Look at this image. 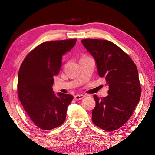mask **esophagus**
Instances as JSON below:
<instances>
[{
  "label": "esophagus",
  "mask_w": 155,
  "mask_h": 155,
  "mask_svg": "<svg viewBox=\"0 0 155 155\" xmlns=\"http://www.w3.org/2000/svg\"><path fill=\"white\" fill-rule=\"evenodd\" d=\"M84 98V96L83 94H77L76 96H74V99L78 101V100H81L83 98Z\"/></svg>",
  "instance_id": "34e87169"
}]
</instances>
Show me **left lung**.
I'll use <instances>...</instances> for the list:
<instances>
[{
  "instance_id": "obj_1",
  "label": "left lung",
  "mask_w": 155,
  "mask_h": 155,
  "mask_svg": "<svg viewBox=\"0 0 155 155\" xmlns=\"http://www.w3.org/2000/svg\"><path fill=\"white\" fill-rule=\"evenodd\" d=\"M81 42L94 58L98 75L106 79L109 88L106 97L94 95L96 106L92 120L104 130H117L132 116L140 100L141 87L137 66L110 41L87 38Z\"/></svg>"
}]
</instances>
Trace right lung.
<instances>
[{
	"label": "right lung",
	"mask_w": 155,
	"mask_h": 155,
	"mask_svg": "<svg viewBox=\"0 0 155 155\" xmlns=\"http://www.w3.org/2000/svg\"><path fill=\"white\" fill-rule=\"evenodd\" d=\"M76 42L77 39L45 42L29 52L19 68V100L31 120L41 129H53L66 119L73 96L55 94L53 77L61 70L62 56Z\"/></svg>",
	"instance_id": "add662e5"
}]
</instances>
